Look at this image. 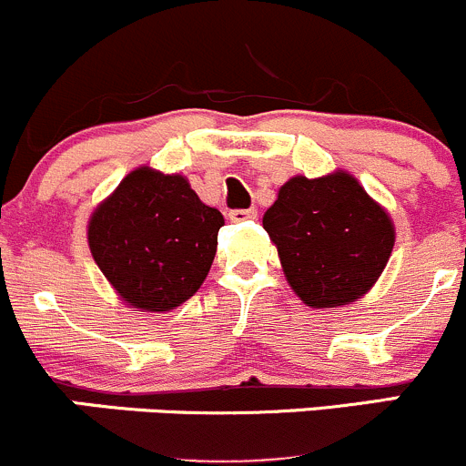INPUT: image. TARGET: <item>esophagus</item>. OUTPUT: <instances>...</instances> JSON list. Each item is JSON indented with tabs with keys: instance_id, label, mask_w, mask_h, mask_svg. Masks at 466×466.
I'll return each instance as SVG.
<instances>
[{
	"instance_id": "34e87169",
	"label": "esophagus",
	"mask_w": 466,
	"mask_h": 466,
	"mask_svg": "<svg viewBox=\"0 0 466 466\" xmlns=\"http://www.w3.org/2000/svg\"><path fill=\"white\" fill-rule=\"evenodd\" d=\"M256 210L253 208H247V210H231V213H228V219H231V222H247V219H256Z\"/></svg>"
}]
</instances>
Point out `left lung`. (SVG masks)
Listing matches in <instances>:
<instances>
[{
	"label": "left lung",
	"mask_w": 466,
	"mask_h": 466,
	"mask_svg": "<svg viewBox=\"0 0 466 466\" xmlns=\"http://www.w3.org/2000/svg\"><path fill=\"white\" fill-rule=\"evenodd\" d=\"M262 228L279 248L289 288L310 308H342L365 297L396 239L388 210L344 169L285 181Z\"/></svg>",
	"instance_id": "1"
}]
</instances>
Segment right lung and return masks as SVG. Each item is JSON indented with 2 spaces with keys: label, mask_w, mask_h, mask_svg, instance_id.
I'll return each mask as SVG.
<instances>
[{
  "label": "right lung",
  "mask_w": 466,
  "mask_h": 466,
  "mask_svg": "<svg viewBox=\"0 0 466 466\" xmlns=\"http://www.w3.org/2000/svg\"><path fill=\"white\" fill-rule=\"evenodd\" d=\"M222 227L183 174L140 165L92 210L87 247L124 306L169 312L206 280Z\"/></svg>",
  "instance_id": "obj_1"
}]
</instances>
